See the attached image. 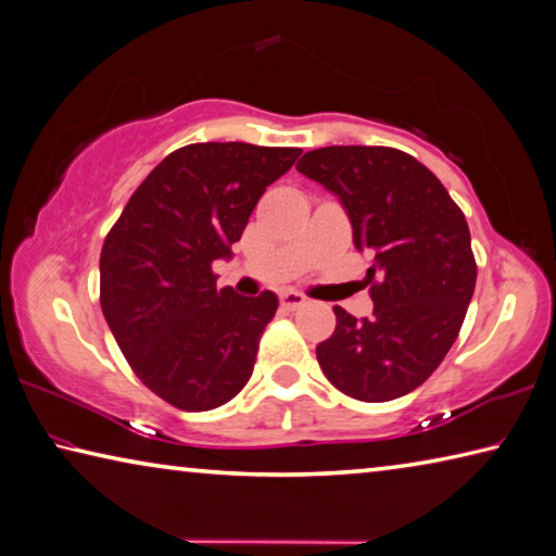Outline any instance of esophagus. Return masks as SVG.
Returning a JSON list of instances; mask_svg holds the SVG:
<instances>
[{
    "mask_svg": "<svg viewBox=\"0 0 556 556\" xmlns=\"http://www.w3.org/2000/svg\"><path fill=\"white\" fill-rule=\"evenodd\" d=\"M280 305H283V311H298V307L305 305V295L295 293V290H286V293H280Z\"/></svg>",
    "mask_w": 556,
    "mask_h": 556,
    "instance_id": "1",
    "label": "esophagus"
}]
</instances>
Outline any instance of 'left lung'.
<instances>
[{
    "mask_svg": "<svg viewBox=\"0 0 556 556\" xmlns=\"http://www.w3.org/2000/svg\"><path fill=\"white\" fill-rule=\"evenodd\" d=\"M298 172L340 199L357 251L367 253L371 317L334 305L317 344L325 377L359 402H391L421 387L456 342L476 290L468 222L429 167L394 148L332 144Z\"/></svg>",
    "mask_w": 556,
    "mask_h": 556,
    "instance_id": "1",
    "label": "left lung"
}]
</instances>
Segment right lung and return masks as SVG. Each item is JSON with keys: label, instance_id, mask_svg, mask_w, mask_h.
<instances>
[{"label": "right lung", "instance_id": "add662e5", "mask_svg": "<svg viewBox=\"0 0 556 556\" xmlns=\"http://www.w3.org/2000/svg\"><path fill=\"white\" fill-rule=\"evenodd\" d=\"M298 148L197 142L135 189L100 251V307L135 375L181 412H208L251 379L278 298L216 288L258 199Z\"/></svg>", "mask_w": 556, "mask_h": 556}]
</instances>
